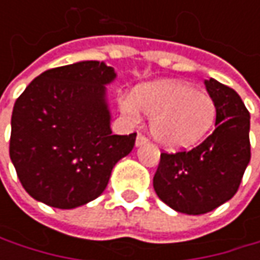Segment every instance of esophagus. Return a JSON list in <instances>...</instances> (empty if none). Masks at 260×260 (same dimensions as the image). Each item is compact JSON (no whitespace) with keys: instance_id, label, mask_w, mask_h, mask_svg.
Instances as JSON below:
<instances>
[{"instance_id":"1","label":"esophagus","mask_w":260,"mask_h":260,"mask_svg":"<svg viewBox=\"0 0 260 260\" xmlns=\"http://www.w3.org/2000/svg\"><path fill=\"white\" fill-rule=\"evenodd\" d=\"M144 143H147V138H146L143 134H138V135H137V140H135V146H141V144H144Z\"/></svg>"}]
</instances>
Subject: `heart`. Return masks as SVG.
I'll return each mask as SVG.
<instances>
[{
	"label": "heart",
	"mask_w": 260,
	"mask_h": 260,
	"mask_svg": "<svg viewBox=\"0 0 260 260\" xmlns=\"http://www.w3.org/2000/svg\"><path fill=\"white\" fill-rule=\"evenodd\" d=\"M123 114L137 119L140 111L150 117V134L169 149H182L202 140L215 123L217 107L211 96L185 82L147 84L135 94H122Z\"/></svg>",
	"instance_id": "heart-1"
}]
</instances>
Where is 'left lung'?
<instances>
[{"mask_svg": "<svg viewBox=\"0 0 260 260\" xmlns=\"http://www.w3.org/2000/svg\"><path fill=\"white\" fill-rule=\"evenodd\" d=\"M217 107L215 131L191 150L161 153L153 176L158 197L172 209L200 215L236 194L250 162V113L234 88L205 81Z\"/></svg>", "mask_w": 260, "mask_h": 260, "instance_id": "8db88e82", "label": "left lung"}]
</instances>
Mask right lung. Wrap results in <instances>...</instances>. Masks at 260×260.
<instances>
[{"label": "right lung", "mask_w": 260, "mask_h": 260, "mask_svg": "<svg viewBox=\"0 0 260 260\" xmlns=\"http://www.w3.org/2000/svg\"><path fill=\"white\" fill-rule=\"evenodd\" d=\"M113 68L79 61L34 78L12 113L10 159L25 191L58 209L99 197L137 134L113 135L105 85Z\"/></svg>", "instance_id": "obj_1"}]
</instances>
